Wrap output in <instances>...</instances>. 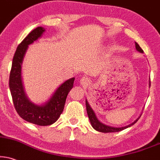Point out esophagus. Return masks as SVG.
I'll return each instance as SVG.
<instances>
[{"instance_id":"1","label":"esophagus","mask_w":160,"mask_h":160,"mask_svg":"<svg viewBox=\"0 0 160 160\" xmlns=\"http://www.w3.org/2000/svg\"><path fill=\"white\" fill-rule=\"evenodd\" d=\"M80 84H81V86L83 87L88 86V85L90 83L89 79H88V78H86V77H83V78H82L81 79H80Z\"/></svg>"}]
</instances>
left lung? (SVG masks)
Here are the masks:
<instances>
[{
    "mask_svg": "<svg viewBox=\"0 0 160 160\" xmlns=\"http://www.w3.org/2000/svg\"><path fill=\"white\" fill-rule=\"evenodd\" d=\"M135 47H136V49L137 50V51L140 52V53H143V50L140 48V46H139V44L136 43V42H135ZM149 86H151V82H149ZM86 106L87 114H88V118H89V120H90L91 124H92V126L96 131H100V132H102V133L118 132V131L124 130V129L128 128V127H131V125H133L134 124V123H136L137 121L139 120V117H140V116H141V115H140V116H139L136 120H134L132 123H131V124L126 125V126L119 127V128H117V127L109 126V125H105L104 123L101 122L98 119V117H97L94 112L93 111V109L92 108V107H91L90 105L88 104V101H87V100H86Z\"/></svg>",
    "mask_w": 160,
    "mask_h": 160,
    "instance_id": "left-lung-1",
    "label": "left lung"
}]
</instances>
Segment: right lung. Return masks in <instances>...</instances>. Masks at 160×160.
I'll return each mask as SVG.
<instances>
[{"instance_id": "right-lung-1", "label": "right lung", "mask_w": 160, "mask_h": 160, "mask_svg": "<svg viewBox=\"0 0 160 160\" xmlns=\"http://www.w3.org/2000/svg\"><path fill=\"white\" fill-rule=\"evenodd\" d=\"M45 31L43 27H37L19 44L14 55L9 75V89L16 112L24 120L41 126L52 125L58 120L75 79L70 78L62 82L51 98L41 105L34 103L27 98L22 80V64L29 46L41 38Z\"/></svg>"}]
</instances>
